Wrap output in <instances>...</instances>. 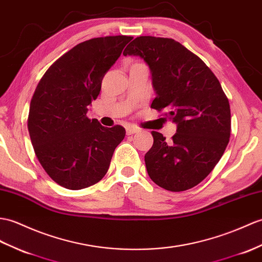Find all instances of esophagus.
Returning a JSON list of instances; mask_svg holds the SVG:
<instances>
[{
  "label": "esophagus",
  "instance_id": "obj_1",
  "mask_svg": "<svg viewBox=\"0 0 262 262\" xmlns=\"http://www.w3.org/2000/svg\"><path fill=\"white\" fill-rule=\"evenodd\" d=\"M139 132V128H137V127H133V126H129L127 127L126 128V133L127 135H134V134H136Z\"/></svg>",
  "mask_w": 262,
  "mask_h": 262
}]
</instances>
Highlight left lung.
<instances>
[{"label": "left lung", "instance_id": "8db88e82", "mask_svg": "<svg viewBox=\"0 0 262 262\" xmlns=\"http://www.w3.org/2000/svg\"><path fill=\"white\" fill-rule=\"evenodd\" d=\"M123 54L141 57L148 66L156 94L150 107L165 111L176 124L171 141L151 132L154 143L145 154L149 178L172 192L194 187L211 173L229 143L230 105L220 82L173 39L138 36Z\"/></svg>", "mask_w": 262, "mask_h": 262}]
</instances>
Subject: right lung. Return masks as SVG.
Returning a JSON list of instances; mask_svg holds the SVG:
<instances>
[{"label": "right lung", "mask_w": 262, "mask_h": 262, "mask_svg": "<svg viewBox=\"0 0 262 262\" xmlns=\"http://www.w3.org/2000/svg\"><path fill=\"white\" fill-rule=\"evenodd\" d=\"M132 39L115 35L81 42L59 58L35 88L30 138L42 167L59 185L81 190L99 182L125 137L124 127L107 128L87 113L103 76Z\"/></svg>", "instance_id": "obj_1"}]
</instances>
